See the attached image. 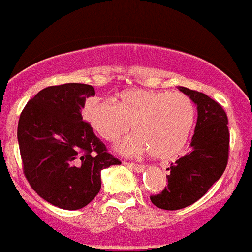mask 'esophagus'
Segmentation results:
<instances>
[{
    "instance_id": "1",
    "label": "esophagus",
    "mask_w": 252,
    "mask_h": 252,
    "mask_svg": "<svg viewBox=\"0 0 252 252\" xmlns=\"http://www.w3.org/2000/svg\"><path fill=\"white\" fill-rule=\"evenodd\" d=\"M125 165L127 166L128 169H131L135 173H141L144 171V165H139V164H132V162H124Z\"/></svg>"
}]
</instances>
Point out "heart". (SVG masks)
Here are the masks:
<instances>
[{"label": "heart", "mask_w": 252, "mask_h": 252, "mask_svg": "<svg viewBox=\"0 0 252 252\" xmlns=\"http://www.w3.org/2000/svg\"><path fill=\"white\" fill-rule=\"evenodd\" d=\"M83 116L91 127L107 141H119L132 130L133 136L117 150L133 157L150 151L155 159L178 157L188 142L195 120L194 103L184 93L169 91L128 90L117 103L90 98Z\"/></svg>", "instance_id": "heart-1"}]
</instances>
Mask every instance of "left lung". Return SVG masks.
Returning <instances> with one entry per match:
<instances>
[{"instance_id":"8db88e82","label":"left lung","mask_w":252,"mask_h":252,"mask_svg":"<svg viewBox=\"0 0 252 252\" xmlns=\"http://www.w3.org/2000/svg\"><path fill=\"white\" fill-rule=\"evenodd\" d=\"M179 90L197 104L198 117L190 151L170 164L168 186L150 197L155 206L166 211L186 208L203 197L223 174L230 150L228 120L221 104L198 91Z\"/></svg>"}]
</instances>
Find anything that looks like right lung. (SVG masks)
Instances as JSON below:
<instances>
[{
    "label": "right lung",
    "mask_w": 252,
    "mask_h": 252,
    "mask_svg": "<svg viewBox=\"0 0 252 252\" xmlns=\"http://www.w3.org/2000/svg\"><path fill=\"white\" fill-rule=\"evenodd\" d=\"M94 93L83 83L46 87L20 115L24 174L40 197L59 208L86 207L101 189V170L121 164L83 121L82 108Z\"/></svg>",
    "instance_id": "obj_1"
}]
</instances>
